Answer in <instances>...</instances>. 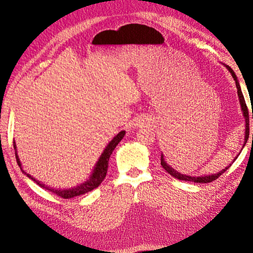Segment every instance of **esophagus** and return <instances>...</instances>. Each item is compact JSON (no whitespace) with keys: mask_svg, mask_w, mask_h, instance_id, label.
I'll list each match as a JSON object with an SVG mask.
<instances>
[{"mask_svg":"<svg viewBox=\"0 0 253 253\" xmlns=\"http://www.w3.org/2000/svg\"><path fill=\"white\" fill-rule=\"evenodd\" d=\"M143 121H144V120H137L135 126H141L143 125Z\"/></svg>","mask_w":253,"mask_h":253,"instance_id":"obj_1","label":"esophagus"}]
</instances>
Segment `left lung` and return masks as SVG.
<instances>
[{
  "label": "left lung",
  "mask_w": 253,
  "mask_h": 253,
  "mask_svg": "<svg viewBox=\"0 0 253 253\" xmlns=\"http://www.w3.org/2000/svg\"><path fill=\"white\" fill-rule=\"evenodd\" d=\"M226 67L228 68V71L231 73V75H232V77H233V79H234V81H235V84H236V88H237V95H239V98H240V102H241V106H242V111H243V114H244V117H245V120H246V131H245V143H244V145L246 144V142H247V139H248V137H249V111H248V108H247V104H246V101H245V98H244V95H243V93H242V89H241V86H240V83H239V81H237V78H236V76H235V74H234V72L232 71V68L230 67V66H228V65H226ZM252 119H253V110H252ZM252 139H253V134H252ZM244 148V147H243ZM240 155V154H239ZM237 155V156H239ZM237 156L234 158V160L232 162V164L235 162V159L237 158ZM160 164H162V166H163V168L164 169L169 173L170 175H172L173 177H175V178H177V179H179V180H186V181H192V182H197V183H208V182H211V181H213V180H215V179H217L219 176L223 174V173H225L226 171H227V169H229V168H230V166H228L227 168H225V169H223L221 171H219L218 173H216V174H211V175H206V176H200V177H196V176H194V177H192V176H189V175H183V174H180L179 172H177V171H175L173 168L167 163V160L165 159V156L162 154V160H160Z\"/></svg>",
  "instance_id": "left-lung-1"
}]
</instances>
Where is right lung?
Wrapping results in <instances>:
<instances>
[{"label":"right lung","mask_w":253,"mask_h":253,"mask_svg":"<svg viewBox=\"0 0 253 253\" xmlns=\"http://www.w3.org/2000/svg\"><path fill=\"white\" fill-rule=\"evenodd\" d=\"M125 134H126L125 131L119 132V133L117 134V136H115L114 138H113V140H112L108 145H106V148L104 149V151H103V153L101 154L100 158H99V160H98V163H97V165H96V167H95L93 174L90 175L89 179H88L86 182L82 183V185H80V186H78V187L68 189V190H56V189H51V188H49V187L44 186L43 183L39 182L38 180H36V179L33 177V176H30L29 174L25 173V171L22 170V168H21V162H20L18 154L16 153L17 163H18V165L20 166L21 170H22L23 172H24L30 179H33L34 181H36V182L38 183V185H39L41 188H45L47 191H49V192H51V193H53V194H56V195H58V196H60V197H62V198H64V200H66V198H73V197H75V196H79V195H82V194H85V193L89 192V191L96 189V188L103 181V179L105 178V176H106V173H108L109 159H110V157H111V155H112V153H113L114 149L117 147V144H118V143L121 141V139L125 137ZM13 148L16 149V143H14V142H13Z\"/></svg>","instance_id":"obj_1"}]
</instances>
